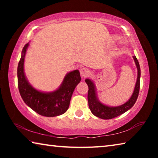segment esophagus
Listing matches in <instances>:
<instances>
[{
	"label": "esophagus",
	"instance_id": "1",
	"mask_svg": "<svg viewBox=\"0 0 158 158\" xmlns=\"http://www.w3.org/2000/svg\"><path fill=\"white\" fill-rule=\"evenodd\" d=\"M90 71L89 69H88L87 68H82L80 69V74H81V77L83 79L86 78V77H89L90 75Z\"/></svg>",
	"mask_w": 158,
	"mask_h": 158
}]
</instances>
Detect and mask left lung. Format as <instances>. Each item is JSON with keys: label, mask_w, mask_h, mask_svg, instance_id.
<instances>
[{"label": "left lung", "mask_w": 158, "mask_h": 158, "mask_svg": "<svg viewBox=\"0 0 158 158\" xmlns=\"http://www.w3.org/2000/svg\"><path fill=\"white\" fill-rule=\"evenodd\" d=\"M133 59L135 60L137 69V82H136L135 89H134L132 96H131V98L128 100V101L124 103L123 105L117 106H109L100 102L97 96V92H96V88L94 83L89 79H86L85 80V83L89 86L88 101H89V109L94 116L100 118L102 119H111L124 114L125 112H126L130 109L132 108L135 105L136 101L137 100L139 92L141 69L138 60L135 56H133Z\"/></svg>", "instance_id": "obj_1"}]
</instances>
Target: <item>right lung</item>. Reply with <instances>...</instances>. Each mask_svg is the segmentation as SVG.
I'll return each instance as SVG.
<instances>
[{
    "instance_id": "obj_1",
    "label": "right lung",
    "mask_w": 158,
    "mask_h": 158,
    "mask_svg": "<svg viewBox=\"0 0 158 158\" xmlns=\"http://www.w3.org/2000/svg\"><path fill=\"white\" fill-rule=\"evenodd\" d=\"M29 43L23 47L17 68L18 88L21 98L29 107L40 115L54 117L65 113L77 84L81 81L78 69L69 72L65 76L62 84L54 91L42 92L33 88L26 79L23 64Z\"/></svg>"
}]
</instances>
